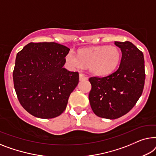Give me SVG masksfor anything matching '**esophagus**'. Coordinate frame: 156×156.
<instances>
[{"label": "esophagus", "mask_w": 156, "mask_h": 156, "mask_svg": "<svg viewBox=\"0 0 156 156\" xmlns=\"http://www.w3.org/2000/svg\"><path fill=\"white\" fill-rule=\"evenodd\" d=\"M79 79H80V80H87V77L85 75V74L80 73L79 74Z\"/></svg>", "instance_id": "obj_1"}]
</instances>
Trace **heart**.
<instances>
[{
	"label": "heart",
	"mask_w": 156,
	"mask_h": 156,
	"mask_svg": "<svg viewBox=\"0 0 156 156\" xmlns=\"http://www.w3.org/2000/svg\"><path fill=\"white\" fill-rule=\"evenodd\" d=\"M66 59L75 69L88 67L93 75L105 76L117 68L121 59V52L115 46H99L80 49L78 56L70 51Z\"/></svg>",
	"instance_id": "heart-1"
}]
</instances>
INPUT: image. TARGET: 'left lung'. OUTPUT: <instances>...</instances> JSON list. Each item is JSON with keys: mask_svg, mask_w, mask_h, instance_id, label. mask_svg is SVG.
<instances>
[{"mask_svg": "<svg viewBox=\"0 0 156 156\" xmlns=\"http://www.w3.org/2000/svg\"><path fill=\"white\" fill-rule=\"evenodd\" d=\"M122 51L117 71L108 76L89 78L91 90L89 101L98 117L115 119L128 113L141 97L144 87L143 52L130 41H115Z\"/></svg>", "mask_w": 156, "mask_h": 156, "instance_id": "left-lung-1", "label": "left lung"}]
</instances>
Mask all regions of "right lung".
I'll return each instance as SVG.
<instances>
[{"label":"right lung","mask_w":156,"mask_h":156,"mask_svg":"<svg viewBox=\"0 0 156 156\" xmlns=\"http://www.w3.org/2000/svg\"><path fill=\"white\" fill-rule=\"evenodd\" d=\"M69 48L55 42H31L17 54L12 77L17 99L30 115L51 119L61 115L79 80L63 65Z\"/></svg>","instance_id":"right-lung-1"}]
</instances>
